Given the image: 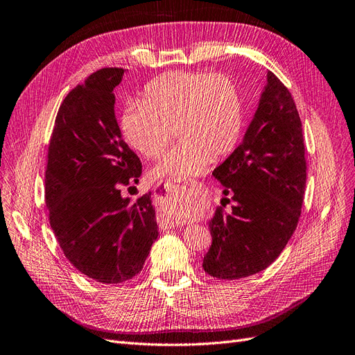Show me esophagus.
<instances>
[{
  "instance_id": "esophagus-1",
  "label": "esophagus",
  "mask_w": 355,
  "mask_h": 355,
  "mask_svg": "<svg viewBox=\"0 0 355 355\" xmlns=\"http://www.w3.org/2000/svg\"><path fill=\"white\" fill-rule=\"evenodd\" d=\"M166 225L171 226V227H177V226L180 225V221H178V220H174V218H168V220H166Z\"/></svg>"
}]
</instances>
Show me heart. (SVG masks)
Wrapping results in <instances>:
<instances>
[{
	"mask_svg": "<svg viewBox=\"0 0 355 355\" xmlns=\"http://www.w3.org/2000/svg\"><path fill=\"white\" fill-rule=\"evenodd\" d=\"M244 128L236 83L227 76L174 71L144 87L141 103H130L120 117L126 143L147 159L177 146L150 171V180H183L204 172L209 160L235 150Z\"/></svg>",
	"mask_w": 355,
	"mask_h": 355,
	"instance_id": "b5f03b06",
	"label": "heart"
}]
</instances>
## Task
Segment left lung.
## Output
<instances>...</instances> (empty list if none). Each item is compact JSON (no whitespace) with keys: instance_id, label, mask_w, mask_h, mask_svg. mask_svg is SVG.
<instances>
[{"instance_id":"left-lung-1","label":"left lung","mask_w":355,"mask_h":355,"mask_svg":"<svg viewBox=\"0 0 355 355\" xmlns=\"http://www.w3.org/2000/svg\"><path fill=\"white\" fill-rule=\"evenodd\" d=\"M266 80L244 139L212 172L235 202L230 212L217 208L209 221L212 244L202 268L220 279L266 269L300 217L306 184L302 121L288 89L270 71Z\"/></svg>"}]
</instances>
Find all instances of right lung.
Segmentation results:
<instances>
[{
  "label": "right lung",
  "mask_w": 355,
  "mask_h": 355,
  "mask_svg": "<svg viewBox=\"0 0 355 355\" xmlns=\"http://www.w3.org/2000/svg\"><path fill=\"white\" fill-rule=\"evenodd\" d=\"M125 71L99 69L65 96L46 168V205L60 250L103 284L134 278L159 236L150 191L134 202L120 193L143 171L114 114V87Z\"/></svg>",
  "instance_id": "obj_1"
}]
</instances>
